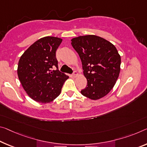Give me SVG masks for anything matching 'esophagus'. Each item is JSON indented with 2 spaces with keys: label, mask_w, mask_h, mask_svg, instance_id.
Masks as SVG:
<instances>
[{
  "label": "esophagus",
  "mask_w": 147,
  "mask_h": 147,
  "mask_svg": "<svg viewBox=\"0 0 147 147\" xmlns=\"http://www.w3.org/2000/svg\"><path fill=\"white\" fill-rule=\"evenodd\" d=\"M72 76H73V78H76V76H78V73H77V72H76V71H74V73H73V75H72Z\"/></svg>",
  "instance_id": "esophagus-1"
}]
</instances>
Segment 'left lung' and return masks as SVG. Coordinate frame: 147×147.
Here are the masks:
<instances>
[{"instance_id": "left-lung-1", "label": "left lung", "mask_w": 147, "mask_h": 147, "mask_svg": "<svg viewBox=\"0 0 147 147\" xmlns=\"http://www.w3.org/2000/svg\"><path fill=\"white\" fill-rule=\"evenodd\" d=\"M71 44L80 56L88 82L81 94L92 100L105 97L119 76L121 57L117 49L109 41L92 34L73 38Z\"/></svg>"}]
</instances>
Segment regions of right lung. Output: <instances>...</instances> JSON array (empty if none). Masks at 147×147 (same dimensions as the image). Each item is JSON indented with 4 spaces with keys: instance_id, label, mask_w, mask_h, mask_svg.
Wrapping results in <instances>:
<instances>
[{
    "instance_id": "add662e5",
    "label": "right lung",
    "mask_w": 147,
    "mask_h": 147,
    "mask_svg": "<svg viewBox=\"0 0 147 147\" xmlns=\"http://www.w3.org/2000/svg\"><path fill=\"white\" fill-rule=\"evenodd\" d=\"M62 39L45 36L36 40L23 53L18 63V76L32 99L48 103L61 94L69 76L58 70L56 50ZM56 67V70L53 69Z\"/></svg>"
}]
</instances>
